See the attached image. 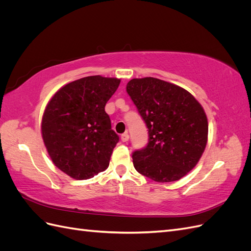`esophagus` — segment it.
I'll use <instances>...</instances> for the list:
<instances>
[{
  "instance_id": "esophagus-1",
  "label": "esophagus",
  "mask_w": 251,
  "mask_h": 251,
  "mask_svg": "<svg viewBox=\"0 0 251 251\" xmlns=\"http://www.w3.org/2000/svg\"><path fill=\"white\" fill-rule=\"evenodd\" d=\"M120 138H121V141H123V142H126V141H128V138H130V136H128L127 133H125V134L121 135Z\"/></svg>"
}]
</instances>
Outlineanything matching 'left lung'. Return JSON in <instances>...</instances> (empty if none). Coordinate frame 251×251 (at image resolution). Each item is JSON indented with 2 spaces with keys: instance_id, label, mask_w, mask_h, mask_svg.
I'll use <instances>...</instances> for the list:
<instances>
[{
  "instance_id": "1",
  "label": "left lung",
  "mask_w": 251,
  "mask_h": 251,
  "mask_svg": "<svg viewBox=\"0 0 251 251\" xmlns=\"http://www.w3.org/2000/svg\"><path fill=\"white\" fill-rule=\"evenodd\" d=\"M126 92L150 136L132 156L136 171L160 183L184 177L206 148L208 121L201 103L187 90L154 77L131 79Z\"/></svg>"
}]
</instances>
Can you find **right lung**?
Masks as SVG:
<instances>
[{"label": "right lung", "mask_w": 251, "mask_h": 251, "mask_svg": "<svg viewBox=\"0 0 251 251\" xmlns=\"http://www.w3.org/2000/svg\"><path fill=\"white\" fill-rule=\"evenodd\" d=\"M119 83L116 77H82L58 89L45 108L44 144L52 162L69 177L86 180L108 169L119 137L104 107Z\"/></svg>", "instance_id": "add662e5"}]
</instances>
